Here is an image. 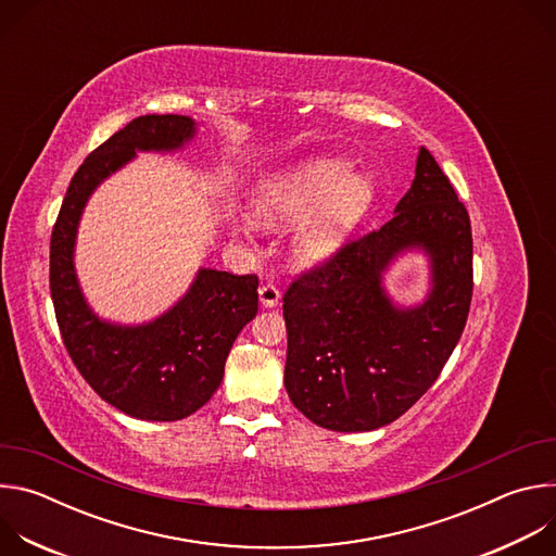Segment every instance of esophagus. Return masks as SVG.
<instances>
[{"label":"esophagus","mask_w":556,"mask_h":556,"mask_svg":"<svg viewBox=\"0 0 556 556\" xmlns=\"http://www.w3.org/2000/svg\"><path fill=\"white\" fill-rule=\"evenodd\" d=\"M260 301H262L264 307H275V305H279L281 294H279L277 286H273V283L262 286V288H260Z\"/></svg>","instance_id":"esophagus-1"}]
</instances>
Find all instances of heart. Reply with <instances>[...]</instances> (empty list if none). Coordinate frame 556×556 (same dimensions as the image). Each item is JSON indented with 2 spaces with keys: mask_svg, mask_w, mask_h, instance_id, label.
<instances>
[{
  "mask_svg": "<svg viewBox=\"0 0 556 556\" xmlns=\"http://www.w3.org/2000/svg\"><path fill=\"white\" fill-rule=\"evenodd\" d=\"M374 198V182L352 174L343 157L314 155L268 174L253 193L251 211L270 228L301 219L290 255L296 268L312 270L343 251L371 211Z\"/></svg>",
  "mask_w": 556,
  "mask_h": 556,
  "instance_id": "heart-1",
  "label": "heart"
}]
</instances>
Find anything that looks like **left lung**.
I'll list each match as a JSON object with an SVG mask.
<instances>
[{
  "instance_id": "left-lung-1",
  "label": "left lung",
  "mask_w": 556,
  "mask_h": 556,
  "mask_svg": "<svg viewBox=\"0 0 556 556\" xmlns=\"http://www.w3.org/2000/svg\"><path fill=\"white\" fill-rule=\"evenodd\" d=\"M430 260V292L395 304L383 273L405 252ZM472 296L470 219L429 149L393 217L301 275L283 296L292 405L330 431H374L414 407L453 354Z\"/></svg>"
}]
</instances>
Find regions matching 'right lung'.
Returning a JSON list of instances; mask_svg holds the SVG:
<instances>
[{
  "mask_svg": "<svg viewBox=\"0 0 556 556\" xmlns=\"http://www.w3.org/2000/svg\"><path fill=\"white\" fill-rule=\"evenodd\" d=\"M198 134L178 114L134 118L74 174L50 240V294L63 345L86 382L118 412L174 422L204 407L224 378L228 352L257 314V277L200 268L189 290L153 321L123 326L99 316L78 283L74 249L90 195L136 151L174 153Z\"/></svg>",
  "mask_w": 556,
  "mask_h": 556,
  "instance_id": "1",
  "label": "right lung"
}]
</instances>
